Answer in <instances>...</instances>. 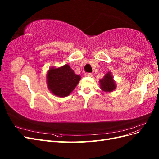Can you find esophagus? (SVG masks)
Masks as SVG:
<instances>
[{
  "instance_id": "34e87169",
  "label": "esophagus",
  "mask_w": 159,
  "mask_h": 159,
  "mask_svg": "<svg viewBox=\"0 0 159 159\" xmlns=\"http://www.w3.org/2000/svg\"><path fill=\"white\" fill-rule=\"evenodd\" d=\"M92 75H93V74L91 73H85V76H86V77H91Z\"/></svg>"
}]
</instances>
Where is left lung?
<instances>
[{
    "label": "left lung",
    "mask_w": 159,
    "mask_h": 159,
    "mask_svg": "<svg viewBox=\"0 0 159 159\" xmlns=\"http://www.w3.org/2000/svg\"><path fill=\"white\" fill-rule=\"evenodd\" d=\"M100 88L105 92H111L116 88V84L111 72L105 74L102 79L99 80Z\"/></svg>",
    "instance_id": "8db88e82"
}]
</instances>
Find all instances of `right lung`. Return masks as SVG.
<instances>
[{"label": "right lung", "mask_w": 159, "mask_h": 159, "mask_svg": "<svg viewBox=\"0 0 159 159\" xmlns=\"http://www.w3.org/2000/svg\"><path fill=\"white\" fill-rule=\"evenodd\" d=\"M48 88L57 97H66L71 93L81 79L79 75L74 73L68 64L54 68L52 67L46 75Z\"/></svg>", "instance_id": "add662e5"}]
</instances>
